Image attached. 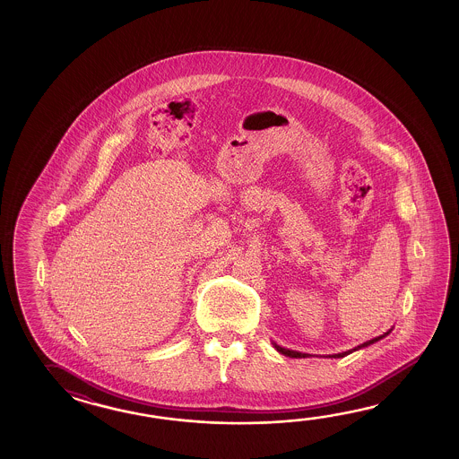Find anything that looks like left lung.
<instances>
[{
  "mask_svg": "<svg viewBox=\"0 0 459 459\" xmlns=\"http://www.w3.org/2000/svg\"><path fill=\"white\" fill-rule=\"evenodd\" d=\"M392 332V330H389L387 333H384V334H381V336H377V338H372V340H369V342H362V344H359L358 348H354V350H350V351H344V352H338V354H333L332 358H344V356H348V354H351L352 351H358V350H361V348H368V346H371V344H374V342H379V340H382V338H385L389 333ZM273 348L277 350V351L281 352V354H283V356H289V358H308V354H305V352H299V351H292V350H285V348H282V346H279V344H275V342H273Z\"/></svg>",
  "mask_w": 459,
  "mask_h": 459,
  "instance_id": "left-lung-1",
  "label": "left lung"
}]
</instances>
